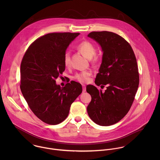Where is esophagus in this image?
<instances>
[{
    "mask_svg": "<svg viewBox=\"0 0 160 160\" xmlns=\"http://www.w3.org/2000/svg\"><path fill=\"white\" fill-rule=\"evenodd\" d=\"M86 91V86H82V92H85Z\"/></svg>",
    "mask_w": 160,
    "mask_h": 160,
    "instance_id": "1",
    "label": "esophagus"
}]
</instances>
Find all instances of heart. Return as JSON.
Listing matches in <instances>:
<instances>
[{
  "label": "heart",
  "mask_w": 160,
  "mask_h": 160,
  "mask_svg": "<svg viewBox=\"0 0 160 160\" xmlns=\"http://www.w3.org/2000/svg\"><path fill=\"white\" fill-rule=\"evenodd\" d=\"M78 49L81 52V53L87 58L91 59L95 53V47L89 41H83L78 46ZM70 52L67 50L63 56L64 64L66 67L70 65ZM91 75V71H84L78 73H76L74 78L81 83H86L89 79V77Z\"/></svg>",
  "instance_id": "1"
}]
</instances>
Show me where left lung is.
<instances>
[{"label":"left lung","instance_id":"left-lung-1","mask_svg":"<svg viewBox=\"0 0 160 160\" xmlns=\"http://www.w3.org/2000/svg\"><path fill=\"white\" fill-rule=\"evenodd\" d=\"M88 36L100 46L103 52L95 84L107 85L105 92L93 85L86 87L92 97L88 113L97 124L111 126L126 116L134 100L139 84L136 58L130 44L114 32H92Z\"/></svg>","mask_w":160,"mask_h":160}]
</instances>
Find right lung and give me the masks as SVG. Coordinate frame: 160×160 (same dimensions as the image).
Wrapping results in <instances>:
<instances>
[{
	"label": "right lung",
	"instance_id": "add662e5",
	"mask_svg": "<svg viewBox=\"0 0 160 160\" xmlns=\"http://www.w3.org/2000/svg\"><path fill=\"white\" fill-rule=\"evenodd\" d=\"M79 33H49L36 39L26 50L21 63L20 89L34 114L55 125L68 116L71 105L82 93L80 83L71 81L63 88L55 79L65 69L64 53Z\"/></svg>",
	"mask_w": 160,
	"mask_h": 160
}]
</instances>
